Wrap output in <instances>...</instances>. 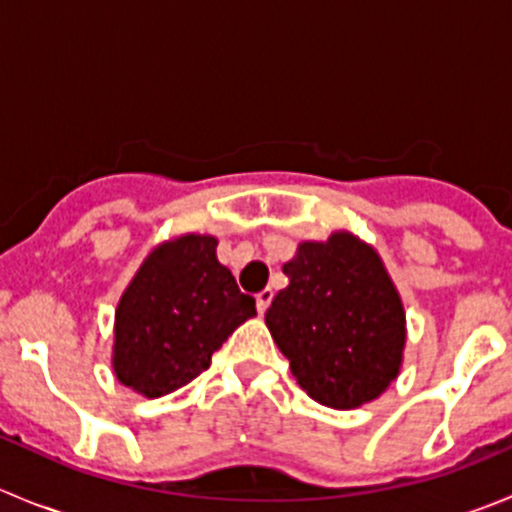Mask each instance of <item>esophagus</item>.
Returning <instances> with one entry per match:
<instances>
[{
  "instance_id": "esophagus-1",
  "label": "esophagus",
  "mask_w": 512,
  "mask_h": 512,
  "mask_svg": "<svg viewBox=\"0 0 512 512\" xmlns=\"http://www.w3.org/2000/svg\"><path fill=\"white\" fill-rule=\"evenodd\" d=\"M272 297H275V294H272V289H262V292L257 294V297H255L257 312H260V314H265V312H267V307H270Z\"/></svg>"
}]
</instances>
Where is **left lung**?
Masks as SVG:
<instances>
[{
    "label": "left lung",
    "mask_w": 512,
    "mask_h": 512,
    "mask_svg": "<svg viewBox=\"0 0 512 512\" xmlns=\"http://www.w3.org/2000/svg\"><path fill=\"white\" fill-rule=\"evenodd\" d=\"M265 324L297 384L329 409L379 399L399 376L406 314L379 252L352 232L302 242Z\"/></svg>",
    "instance_id": "left-lung-1"
}]
</instances>
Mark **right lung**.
Here are the masks:
<instances>
[{
    "label": "right lung",
    "instance_id": "add662e5",
    "mask_svg": "<svg viewBox=\"0 0 512 512\" xmlns=\"http://www.w3.org/2000/svg\"><path fill=\"white\" fill-rule=\"evenodd\" d=\"M213 235H180L158 245L123 292L113 324V374L136 394L158 399L210 366V356L255 317L220 265Z\"/></svg>",
    "mask_w": 512,
    "mask_h": 512
}]
</instances>
